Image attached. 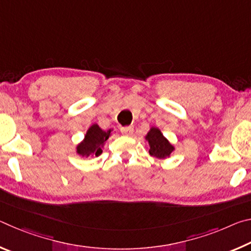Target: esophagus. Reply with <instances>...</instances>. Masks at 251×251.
Instances as JSON below:
<instances>
[{
	"instance_id": "34e87169",
	"label": "esophagus",
	"mask_w": 251,
	"mask_h": 251,
	"mask_svg": "<svg viewBox=\"0 0 251 251\" xmlns=\"http://www.w3.org/2000/svg\"><path fill=\"white\" fill-rule=\"evenodd\" d=\"M121 131H122V134H124V135H130V134L134 131V127H133V126L122 127Z\"/></svg>"
}]
</instances>
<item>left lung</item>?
Instances as JSON below:
<instances>
[{
	"label": "left lung",
	"instance_id": "1",
	"mask_svg": "<svg viewBox=\"0 0 251 251\" xmlns=\"http://www.w3.org/2000/svg\"><path fill=\"white\" fill-rule=\"evenodd\" d=\"M145 138L150 144V154L156 158H167L175 150V147L168 142V139L161 134V131L157 127H151Z\"/></svg>",
	"mask_w": 251,
	"mask_h": 251
}]
</instances>
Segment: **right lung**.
<instances>
[{
	"label": "right lung",
	"instance_id": "right-lung-1",
	"mask_svg": "<svg viewBox=\"0 0 251 251\" xmlns=\"http://www.w3.org/2000/svg\"><path fill=\"white\" fill-rule=\"evenodd\" d=\"M110 131L112 129L105 131L97 124H93L87 129L83 142L76 146V152L82 157L100 156L103 152L101 148L110 136Z\"/></svg>",
	"mask_w": 251,
	"mask_h": 251
}]
</instances>
